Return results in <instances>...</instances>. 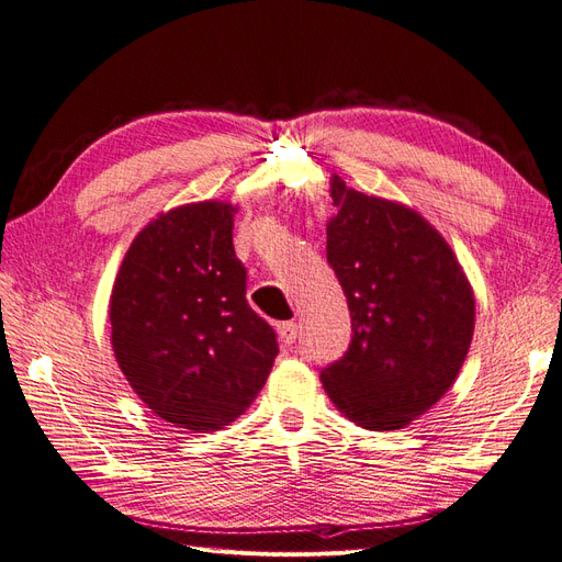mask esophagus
Instances as JSON below:
<instances>
[{"label": "esophagus", "mask_w": 562, "mask_h": 562, "mask_svg": "<svg viewBox=\"0 0 562 562\" xmlns=\"http://www.w3.org/2000/svg\"><path fill=\"white\" fill-rule=\"evenodd\" d=\"M277 333H279V339H281V342H283L285 347H291V345L295 342V339H297V335H300V330H297V323H293V321L279 323Z\"/></svg>", "instance_id": "esophagus-1"}]
</instances>
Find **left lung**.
Segmentation results:
<instances>
[{
  "instance_id": "obj_1",
  "label": "left lung",
  "mask_w": 562,
  "mask_h": 562,
  "mask_svg": "<svg viewBox=\"0 0 562 562\" xmlns=\"http://www.w3.org/2000/svg\"><path fill=\"white\" fill-rule=\"evenodd\" d=\"M328 265L347 295L351 345L321 370L335 407L370 431L403 429L446 396L473 337L475 297L450 244L405 203L330 178Z\"/></svg>"
}]
</instances>
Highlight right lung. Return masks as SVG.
I'll return each instance as SVG.
<instances>
[{
    "label": "right lung",
    "instance_id": "add662e5",
    "mask_svg": "<svg viewBox=\"0 0 562 562\" xmlns=\"http://www.w3.org/2000/svg\"><path fill=\"white\" fill-rule=\"evenodd\" d=\"M234 213L217 199L159 213L128 246L110 295L124 378L159 419L192 434L244 415L279 353L248 307Z\"/></svg>",
    "mask_w": 562,
    "mask_h": 562
}]
</instances>
